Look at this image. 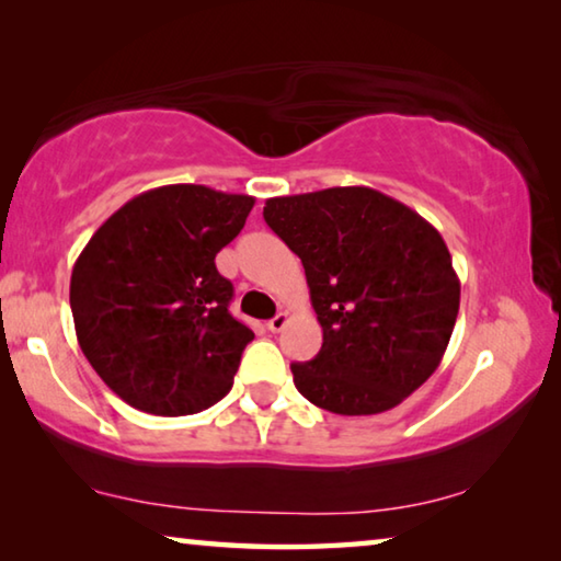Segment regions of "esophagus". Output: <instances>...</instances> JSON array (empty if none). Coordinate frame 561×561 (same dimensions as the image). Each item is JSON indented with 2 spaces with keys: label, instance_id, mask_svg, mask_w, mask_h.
Masks as SVG:
<instances>
[{
  "label": "esophagus",
  "instance_id": "1",
  "mask_svg": "<svg viewBox=\"0 0 561 561\" xmlns=\"http://www.w3.org/2000/svg\"><path fill=\"white\" fill-rule=\"evenodd\" d=\"M287 324H289V317L287 314H277V317L267 321V327H270V331H274V334H277V331H282Z\"/></svg>",
  "mask_w": 561,
  "mask_h": 561
}]
</instances>
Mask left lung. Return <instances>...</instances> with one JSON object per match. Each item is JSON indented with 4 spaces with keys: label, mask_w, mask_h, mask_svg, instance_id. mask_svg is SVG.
Returning <instances> with one entry per match:
<instances>
[{
    "label": "left lung",
    "mask_w": 561,
    "mask_h": 561,
    "mask_svg": "<svg viewBox=\"0 0 561 561\" xmlns=\"http://www.w3.org/2000/svg\"><path fill=\"white\" fill-rule=\"evenodd\" d=\"M264 222L301 260L324 329L319 354L291 364L307 401L374 415L428 381L460 309V279L431 222L360 185L270 197Z\"/></svg>",
    "instance_id": "1"
}]
</instances>
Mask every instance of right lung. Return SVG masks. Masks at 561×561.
<instances>
[{
  "label": "right lung",
  "instance_id": "1",
  "mask_svg": "<svg viewBox=\"0 0 561 561\" xmlns=\"http://www.w3.org/2000/svg\"><path fill=\"white\" fill-rule=\"evenodd\" d=\"M250 195L163 185L103 222L71 272L76 339L103 383L153 415H190L232 388L252 329L230 314L215 254L244 227Z\"/></svg>",
  "mask_w": 561,
  "mask_h": 561
}]
</instances>
